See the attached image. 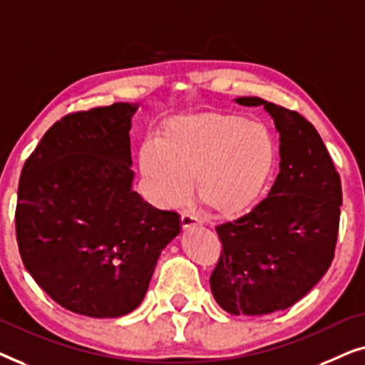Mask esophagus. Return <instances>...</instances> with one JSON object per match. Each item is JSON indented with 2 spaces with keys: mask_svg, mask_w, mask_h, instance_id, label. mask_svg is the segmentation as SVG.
Segmentation results:
<instances>
[{
  "mask_svg": "<svg viewBox=\"0 0 365 365\" xmlns=\"http://www.w3.org/2000/svg\"><path fill=\"white\" fill-rule=\"evenodd\" d=\"M201 221H199L197 216H194L191 212H182L181 214V226L182 229H187V227H192V226H199Z\"/></svg>",
  "mask_w": 365,
  "mask_h": 365,
  "instance_id": "34e87169",
  "label": "esophagus"
}]
</instances>
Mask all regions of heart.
I'll return each instance as SVG.
<instances>
[{"label": "heart", "mask_w": 365, "mask_h": 365, "mask_svg": "<svg viewBox=\"0 0 365 365\" xmlns=\"http://www.w3.org/2000/svg\"><path fill=\"white\" fill-rule=\"evenodd\" d=\"M277 149L262 123L237 114L201 113L171 119L158 141L139 148L146 196L158 207H176L196 179L199 201L221 217H234L262 196Z\"/></svg>", "instance_id": "b5f03b06"}]
</instances>
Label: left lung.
Returning a JSON list of instances; mask_svg holds the SVG:
<instances>
[{
	"mask_svg": "<svg viewBox=\"0 0 365 365\" xmlns=\"http://www.w3.org/2000/svg\"><path fill=\"white\" fill-rule=\"evenodd\" d=\"M279 133V174L267 197L234 222L217 226L222 252L211 274L216 302L232 316L291 307L327 272L337 242L341 178L321 136L296 111L261 98Z\"/></svg>",
	"mask_w": 365,
	"mask_h": 365,
	"instance_id": "obj_1",
	"label": "left lung"
}]
</instances>
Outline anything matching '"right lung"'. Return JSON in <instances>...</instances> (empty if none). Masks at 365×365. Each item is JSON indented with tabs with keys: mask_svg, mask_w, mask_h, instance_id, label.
I'll list each match as a JSON object with an SVG mask.
<instances>
[{
	"mask_svg": "<svg viewBox=\"0 0 365 365\" xmlns=\"http://www.w3.org/2000/svg\"><path fill=\"white\" fill-rule=\"evenodd\" d=\"M136 103L64 116L24 163L16 239L26 271L53 301L88 317L143 302L163 249L181 232L173 211L133 191Z\"/></svg>",
	"mask_w": 365,
	"mask_h": 365,
	"instance_id": "1",
	"label": "right lung"
}]
</instances>
